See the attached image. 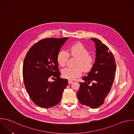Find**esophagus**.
<instances>
[{"mask_svg": "<svg viewBox=\"0 0 134 134\" xmlns=\"http://www.w3.org/2000/svg\"><path fill=\"white\" fill-rule=\"evenodd\" d=\"M72 82H73L72 81H71V80H68V83H69V84H71V83H72Z\"/></svg>", "mask_w": 134, "mask_h": 134, "instance_id": "esophagus-1", "label": "esophagus"}]
</instances>
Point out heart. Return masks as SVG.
I'll return each instance as SVG.
<instances>
[{"instance_id": "heart-1", "label": "heart", "mask_w": 134, "mask_h": 134, "mask_svg": "<svg viewBox=\"0 0 134 134\" xmlns=\"http://www.w3.org/2000/svg\"><path fill=\"white\" fill-rule=\"evenodd\" d=\"M69 56L77 58L75 68L67 67L62 70L63 76L69 80H74L82 75V70L88 71L94 65V58L89 54L88 49L82 44L77 43L70 46L67 52L60 51L57 56L58 64L62 67L66 65Z\"/></svg>"}]
</instances>
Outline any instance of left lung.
Listing matches in <instances>:
<instances>
[{
  "label": "left lung",
  "instance_id": "obj_1",
  "mask_svg": "<svg viewBox=\"0 0 134 134\" xmlns=\"http://www.w3.org/2000/svg\"><path fill=\"white\" fill-rule=\"evenodd\" d=\"M95 43L96 57L94 64L84 82H80L77 97L80 103L91 109L102 105L111 91L115 78L116 63L113 54L100 40L91 38ZM93 82V85H88Z\"/></svg>",
  "mask_w": 134,
  "mask_h": 134
}]
</instances>
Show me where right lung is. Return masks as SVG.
Wrapping results in <instances>:
<instances>
[{
  "mask_svg": "<svg viewBox=\"0 0 134 134\" xmlns=\"http://www.w3.org/2000/svg\"><path fill=\"white\" fill-rule=\"evenodd\" d=\"M68 38L51 37L35 43L24 59L23 78L25 89L32 101L43 108L58 104L63 92L68 82L59 77L57 56ZM55 81L50 82L51 77Z\"/></svg>",
  "mask_w": 134,
  "mask_h": 134,
  "instance_id": "right-lung-1",
  "label": "right lung"
}]
</instances>
